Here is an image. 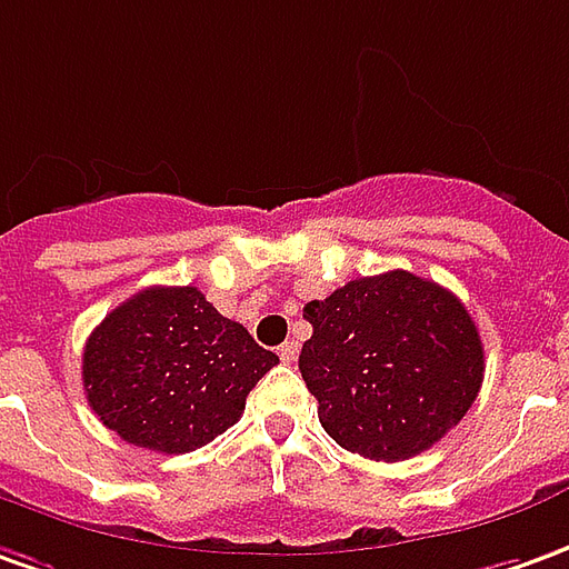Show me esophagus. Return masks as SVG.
Returning a JSON list of instances; mask_svg holds the SVG:
<instances>
[{"mask_svg":"<svg viewBox=\"0 0 569 569\" xmlns=\"http://www.w3.org/2000/svg\"><path fill=\"white\" fill-rule=\"evenodd\" d=\"M297 352H300V343H297V340H284V343L278 347L281 362H293V359H297Z\"/></svg>","mask_w":569,"mask_h":569,"instance_id":"34e87169","label":"esophagus"}]
</instances>
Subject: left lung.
<instances>
[{
    "mask_svg": "<svg viewBox=\"0 0 569 569\" xmlns=\"http://www.w3.org/2000/svg\"><path fill=\"white\" fill-rule=\"evenodd\" d=\"M300 375L325 433L371 461H406L465 418L483 383V343L456 293L393 269L303 307Z\"/></svg>",
    "mask_w": 569,
    "mask_h": 569,
    "instance_id": "1",
    "label": "left lung"
}]
</instances>
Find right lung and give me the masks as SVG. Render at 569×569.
<instances>
[{
  "instance_id": "1",
  "label": "right lung",
  "mask_w": 569,
  "mask_h": 569,
  "mask_svg": "<svg viewBox=\"0 0 569 569\" xmlns=\"http://www.w3.org/2000/svg\"><path fill=\"white\" fill-rule=\"evenodd\" d=\"M272 366L276 352L219 316L198 288H148L89 335L82 390L120 440L179 456L232 427Z\"/></svg>"
}]
</instances>
